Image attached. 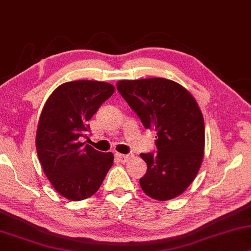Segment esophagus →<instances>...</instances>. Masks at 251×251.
Returning <instances> with one entry per match:
<instances>
[{
  "label": "esophagus",
  "instance_id": "obj_1",
  "mask_svg": "<svg viewBox=\"0 0 251 251\" xmlns=\"http://www.w3.org/2000/svg\"><path fill=\"white\" fill-rule=\"evenodd\" d=\"M116 156V158H117V159L121 161V162H126L127 160L129 159V156L128 154H122V153H116L115 154Z\"/></svg>",
  "mask_w": 251,
  "mask_h": 251
}]
</instances>
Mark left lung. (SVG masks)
<instances>
[{"instance_id":"obj_1","label":"left lung","mask_w":251,"mask_h":251,"mask_svg":"<svg viewBox=\"0 0 251 251\" xmlns=\"http://www.w3.org/2000/svg\"><path fill=\"white\" fill-rule=\"evenodd\" d=\"M117 90L143 126L157 133V152L141 153L148 166L141 188L160 201L179 196L196 178L203 158L204 123L195 98L166 78L119 80Z\"/></svg>"}]
</instances>
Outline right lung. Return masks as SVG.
<instances>
[{
  "label": "right lung",
  "instance_id": "add662e5",
  "mask_svg": "<svg viewBox=\"0 0 251 251\" xmlns=\"http://www.w3.org/2000/svg\"><path fill=\"white\" fill-rule=\"evenodd\" d=\"M114 92L108 83L74 80L56 87L42 110L36 133L38 159L55 191L67 199L93 196L114 164L111 152H100L79 141L87 137L89 121Z\"/></svg>",
  "mask_w": 251,
  "mask_h": 251
}]
</instances>
